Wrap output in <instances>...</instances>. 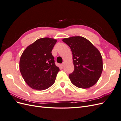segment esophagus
<instances>
[{"label": "esophagus", "mask_w": 121, "mask_h": 121, "mask_svg": "<svg viewBox=\"0 0 121 121\" xmlns=\"http://www.w3.org/2000/svg\"><path fill=\"white\" fill-rule=\"evenodd\" d=\"M64 65H65V63H63V64H61V65H61V67L62 68H63V67L64 66Z\"/></svg>", "instance_id": "esophagus-1"}]
</instances>
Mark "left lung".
<instances>
[{
  "mask_svg": "<svg viewBox=\"0 0 121 121\" xmlns=\"http://www.w3.org/2000/svg\"><path fill=\"white\" fill-rule=\"evenodd\" d=\"M73 54L74 70L69 75L71 82L80 88H88L95 84L103 69L99 50L89 40L80 36L64 38Z\"/></svg>",
  "mask_w": 121,
  "mask_h": 121,
  "instance_id": "left-lung-1",
  "label": "left lung"
}]
</instances>
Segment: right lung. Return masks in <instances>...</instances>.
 I'll return each mask as SVG.
<instances>
[{
  "mask_svg": "<svg viewBox=\"0 0 121 121\" xmlns=\"http://www.w3.org/2000/svg\"><path fill=\"white\" fill-rule=\"evenodd\" d=\"M56 41L53 38H40L22 54L20 70L26 83L32 89L45 90L54 84L60 71L52 53Z\"/></svg>",
  "mask_w": 121,
  "mask_h": 121,
  "instance_id": "obj_1",
  "label": "right lung"
}]
</instances>
